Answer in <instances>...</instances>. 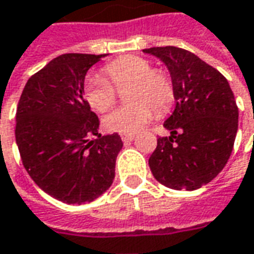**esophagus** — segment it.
Listing matches in <instances>:
<instances>
[{"instance_id": "obj_1", "label": "esophagus", "mask_w": 254, "mask_h": 254, "mask_svg": "<svg viewBox=\"0 0 254 254\" xmlns=\"http://www.w3.org/2000/svg\"><path fill=\"white\" fill-rule=\"evenodd\" d=\"M121 139H122V141H124V143H129V141H132L134 139V134H132V133L122 134V136H121Z\"/></svg>"}]
</instances>
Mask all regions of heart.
<instances>
[{"mask_svg": "<svg viewBox=\"0 0 254 254\" xmlns=\"http://www.w3.org/2000/svg\"><path fill=\"white\" fill-rule=\"evenodd\" d=\"M104 77L87 75L83 83V97L94 111L104 113L115 101V89L127 87L125 98L129 103L114 108L104 117V127L111 132L134 133L144 127L153 115L163 113L172 103L174 90L167 75L153 70L147 60L127 55L107 64Z\"/></svg>", "mask_w": 254, "mask_h": 254, "instance_id": "obj_1", "label": "heart"}]
</instances>
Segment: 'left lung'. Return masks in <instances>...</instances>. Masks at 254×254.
<instances>
[{"label":"left lung","instance_id":"1","mask_svg":"<svg viewBox=\"0 0 254 254\" xmlns=\"http://www.w3.org/2000/svg\"><path fill=\"white\" fill-rule=\"evenodd\" d=\"M143 53L167 66L175 98L164 122L171 134L157 140L150 170L170 189H200L221 172L234 149L239 117L234 93L217 69L190 51L167 46Z\"/></svg>","mask_w":254,"mask_h":254}]
</instances>
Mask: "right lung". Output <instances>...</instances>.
<instances>
[{
	"label": "right lung",
	"mask_w": 254,
	"mask_h": 254,
	"mask_svg": "<svg viewBox=\"0 0 254 254\" xmlns=\"http://www.w3.org/2000/svg\"><path fill=\"white\" fill-rule=\"evenodd\" d=\"M104 57H57L27 80L19 100L22 163L41 190L66 204L93 201L110 189L124 146L118 133H98L100 121L83 98L86 73Z\"/></svg>",
	"instance_id": "1"
}]
</instances>
